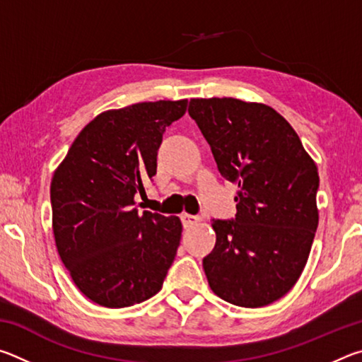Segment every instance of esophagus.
<instances>
[{
    "label": "esophagus",
    "instance_id": "1",
    "mask_svg": "<svg viewBox=\"0 0 362 362\" xmlns=\"http://www.w3.org/2000/svg\"><path fill=\"white\" fill-rule=\"evenodd\" d=\"M180 220H182V225H183V226H192V225H194L196 222H199V217L189 216V214H182Z\"/></svg>",
    "mask_w": 362,
    "mask_h": 362
}]
</instances>
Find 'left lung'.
Instances as JSON below:
<instances>
[{
    "mask_svg": "<svg viewBox=\"0 0 362 362\" xmlns=\"http://www.w3.org/2000/svg\"><path fill=\"white\" fill-rule=\"evenodd\" d=\"M188 113L218 173L240 188L235 218L212 220L216 247L203 260L211 289L246 308L276 302L297 283L315 240L316 164L289 122L263 103L192 99Z\"/></svg>",
    "mask_w": 362,
    "mask_h": 362,
    "instance_id": "1",
    "label": "left lung"
}]
</instances>
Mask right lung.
I'll list each match as a JSON object with an SVG mask.
<instances>
[{
    "label": "right lung",
    "mask_w": 362,
    "mask_h": 362,
    "mask_svg": "<svg viewBox=\"0 0 362 362\" xmlns=\"http://www.w3.org/2000/svg\"><path fill=\"white\" fill-rule=\"evenodd\" d=\"M188 100L110 110L71 144L51 183L52 230L65 268L86 297L108 308L145 302L163 287L180 244L179 217L140 211L156 174L163 134Z\"/></svg>",
    "instance_id": "1"
}]
</instances>
